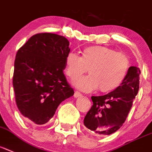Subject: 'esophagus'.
<instances>
[{
  "mask_svg": "<svg viewBox=\"0 0 152 152\" xmlns=\"http://www.w3.org/2000/svg\"><path fill=\"white\" fill-rule=\"evenodd\" d=\"M74 96H75V98H77V97H81V96H82V95H81L79 91H76L75 92V95H74Z\"/></svg>",
  "mask_w": 152,
  "mask_h": 152,
  "instance_id": "34e87169",
  "label": "esophagus"
}]
</instances>
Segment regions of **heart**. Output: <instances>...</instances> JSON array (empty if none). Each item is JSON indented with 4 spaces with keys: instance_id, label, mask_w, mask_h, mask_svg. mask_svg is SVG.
<instances>
[{
    "instance_id": "1",
    "label": "heart",
    "mask_w": 152,
    "mask_h": 152,
    "mask_svg": "<svg viewBox=\"0 0 152 152\" xmlns=\"http://www.w3.org/2000/svg\"><path fill=\"white\" fill-rule=\"evenodd\" d=\"M65 72L75 79L73 84L78 89L91 91L99 88L102 93L116 90L126 79L130 68L129 57L123 53L100 46L85 48L79 56L69 53L65 58ZM89 70L90 76L77 77Z\"/></svg>"
}]
</instances>
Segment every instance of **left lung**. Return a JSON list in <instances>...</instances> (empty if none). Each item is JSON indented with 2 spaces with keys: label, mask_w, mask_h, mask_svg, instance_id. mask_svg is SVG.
<instances>
[{
  "label": "left lung",
  "mask_w": 152,
  "mask_h": 152,
  "mask_svg": "<svg viewBox=\"0 0 152 152\" xmlns=\"http://www.w3.org/2000/svg\"><path fill=\"white\" fill-rule=\"evenodd\" d=\"M141 71L130 67L126 79L116 90L91 96L93 105L84 119L86 128L96 136L110 135L122 126L139 90Z\"/></svg>",
  "instance_id": "obj_1"
}]
</instances>
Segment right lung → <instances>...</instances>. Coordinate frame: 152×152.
I'll return each instance as SVG.
<instances>
[{
	"label": "right lung",
	"mask_w": 152,
	"mask_h": 152,
	"mask_svg": "<svg viewBox=\"0 0 152 152\" xmlns=\"http://www.w3.org/2000/svg\"><path fill=\"white\" fill-rule=\"evenodd\" d=\"M69 53L64 36L48 32L34 35L18 50L13 75L15 102L30 124H46L59 105L75 93L64 74Z\"/></svg>",
	"instance_id": "obj_1"
}]
</instances>
